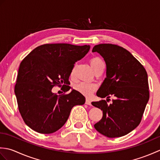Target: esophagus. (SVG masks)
<instances>
[{
    "instance_id": "34e87169",
    "label": "esophagus",
    "mask_w": 160,
    "mask_h": 160,
    "mask_svg": "<svg viewBox=\"0 0 160 160\" xmlns=\"http://www.w3.org/2000/svg\"><path fill=\"white\" fill-rule=\"evenodd\" d=\"M85 103H86V104H88V105H91V102L89 99H88V98H87L86 99Z\"/></svg>"
}]
</instances>
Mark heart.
Segmentation results:
<instances>
[{"instance_id":"1","label":"heart","mask_w":160,"mask_h":160,"mask_svg":"<svg viewBox=\"0 0 160 160\" xmlns=\"http://www.w3.org/2000/svg\"><path fill=\"white\" fill-rule=\"evenodd\" d=\"M102 64L104 63L99 58H93L90 60V64L93 71L96 70ZM71 74H73V71L71 72ZM74 88L75 89L78 91V92H80V93H82L86 96H89L90 95L96 90V86L93 83L82 82L77 84L76 85H75Z\"/></svg>"}]
</instances>
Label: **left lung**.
I'll use <instances>...</instances> for the list:
<instances>
[{
  "label": "left lung",
  "instance_id": "8db88e82",
  "mask_svg": "<svg viewBox=\"0 0 160 160\" xmlns=\"http://www.w3.org/2000/svg\"><path fill=\"white\" fill-rule=\"evenodd\" d=\"M93 52L103 58L107 66L106 78L97 91V96H113L112 103L106 100L92 102L102 111V118L95 124L96 130L108 138L122 137L140 123L149 100L148 75L144 67L132 54L113 44L94 46Z\"/></svg>",
  "mask_w": 160,
  "mask_h": 160
}]
</instances>
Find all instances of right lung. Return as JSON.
<instances>
[{"label":"right lung","mask_w":160,"mask_h":160,"mask_svg":"<svg viewBox=\"0 0 160 160\" xmlns=\"http://www.w3.org/2000/svg\"><path fill=\"white\" fill-rule=\"evenodd\" d=\"M90 45L45 44L32 50L20 64L14 92L20 113L25 124L40 133L57 131L65 124L76 105L85 98L78 91L58 95L56 84L64 92L71 89L69 78L74 64L89 52Z\"/></svg>","instance_id":"1"}]
</instances>
